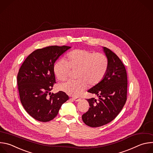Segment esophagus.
Here are the masks:
<instances>
[{"label": "esophagus", "mask_w": 153, "mask_h": 153, "mask_svg": "<svg viewBox=\"0 0 153 153\" xmlns=\"http://www.w3.org/2000/svg\"><path fill=\"white\" fill-rule=\"evenodd\" d=\"M73 100L75 101V102H79L80 100V98H79V97H73Z\"/></svg>", "instance_id": "34e87169"}]
</instances>
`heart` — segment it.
I'll list each match as a JSON object with an SVG mask.
<instances>
[{"label": "heart", "instance_id": "1", "mask_svg": "<svg viewBox=\"0 0 153 153\" xmlns=\"http://www.w3.org/2000/svg\"><path fill=\"white\" fill-rule=\"evenodd\" d=\"M68 62L61 59L54 67V72L59 80L68 77L71 69L78 71L76 81L68 80L60 83L58 89L71 96H79L88 85L93 86L103 78L108 67L106 57L100 53H92L84 50H76L70 52Z\"/></svg>", "mask_w": 153, "mask_h": 153}]
</instances>
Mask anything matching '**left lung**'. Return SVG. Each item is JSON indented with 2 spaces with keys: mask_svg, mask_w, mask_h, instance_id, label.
<instances>
[{
  "mask_svg": "<svg viewBox=\"0 0 153 153\" xmlns=\"http://www.w3.org/2000/svg\"><path fill=\"white\" fill-rule=\"evenodd\" d=\"M108 67L102 80L88 92L98 96L87 99L88 111L82 116L89 126L99 127L111 122L119 114L126 100L127 74L124 65L118 56L106 47H102Z\"/></svg>",
  "mask_w": 153,
  "mask_h": 153,
  "instance_id": "8db88e82",
  "label": "left lung"
}]
</instances>
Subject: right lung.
Returning <instances> with one entry per match:
<instances>
[{"instance_id": "obj_1", "label": "right lung", "mask_w": 153, "mask_h": 153, "mask_svg": "<svg viewBox=\"0 0 153 153\" xmlns=\"http://www.w3.org/2000/svg\"><path fill=\"white\" fill-rule=\"evenodd\" d=\"M70 48L63 45L36 50L27 57L19 69L17 79L20 102L25 111L38 121L53 120L62 104L69 99L63 91L56 94L50 91L56 83L54 65Z\"/></svg>"}]
</instances>
